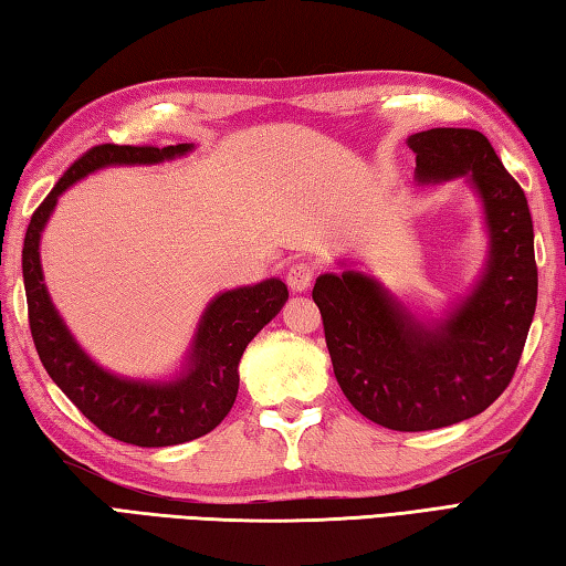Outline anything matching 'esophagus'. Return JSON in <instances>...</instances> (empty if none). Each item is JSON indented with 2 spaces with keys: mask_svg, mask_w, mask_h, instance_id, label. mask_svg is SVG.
Here are the masks:
<instances>
[{
  "mask_svg": "<svg viewBox=\"0 0 566 566\" xmlns=\"http://www.w3.org/2000/svg\"><path fill=\"white\" fill-rule=\"evenodd\" d=\"M287 285H291V291L295 293H303L311 287L313 279H315V265L311 261H295L291 269H287Z\"/></svg>",
  "mask_w": 566,
  "mask_h": 566,
  "instance_id": "1",
  "label": "esophagus"
}]
</instances>
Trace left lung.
Here are the masks:
<instances>
[{
	"label": "left lung",
	"instance_id": "1",
	"mask_svg": "<svg viewBox=\"0 0 566 566\" xmlns=\"http://www.w3.org/2000/svg\"><path fill=\"white\" fill-rule=\"evenodd\" d=\"M416 179L465 177L483 201L488 261L471 295L426 325L371 275H319L313 301L339 389L391 431H431L485 411L513 379L537 305L535 231L527 197L488 137L433 127L409 137Z\"/></svg>",
	"mask_w": 566,
	"mask_h": 566
}]
</instances>
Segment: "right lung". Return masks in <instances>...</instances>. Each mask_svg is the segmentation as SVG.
Segmentation results:
<instances>
[{
    "mask_svg": "<svg viewBox=\"0 0 566 566\" xmlns=\"http://www.w3.org/2000/svg\"><path fill=\"white\" fill-rule=\"evenodd\" d=\"M195 145H98L78 157L41 201L29 221L24 271L29 327L39 359L56 387L103 433L143 449L177 446L209 433L223 421L239 394V361L263 325L281 313L287 287L279 279L219 293L207 305L191 339L182 375L172 381L117 377L85 355L53 307L41 271V231L59 197L95 169L113 165H157L187 155Z\"/></svg>",
    "mask_w": 566,
    "mask_h": 566,
    "instance_id": "obj_1",
    "label": "right lung"
}]
</instances>
